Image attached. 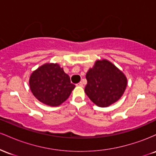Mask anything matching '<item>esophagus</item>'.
<instances>
[{
    "label": "esophagus",
    "mask_w": 156,
    "mask_h": 156,
    "mask_svg": "<svg viewBox=\"0 0 156 156\" xmlns=\"http://www.w3.org/2000/svg\"><path fill=\"white\" fill-rule=\"evenodd\" d=\"M77 85L78 86H79V87H83V82H79V83H78V84H77Z\"/></svg>",
    "instance_id": "esophagus-1"
}]
</instances>
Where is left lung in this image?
<instances>
[{"instance_id": "1", "label": "left lung", "mask_w": 156, "mask_h": 156, "mask_svg": "<svg viewBox=\"0 0 156 156\" xmlns=\"http://www.w3.org/2000/svg\"><path fill=\"white\" fill-rule=\"evenodd\" d=\"M87 95L100 107H107L117 101L127 86L125 75L107 60L97 61L86 75Z\"/></svg>"}]
</instances>
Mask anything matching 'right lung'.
Segmentation results:
<instances>
[{"mask_svg": "<svg viewBox=\"0 0 156 156\" xmlns=\"http://www.w3.org/2000/svg\"><path fill=\"white\" fill-rule=\"evenodd\" d=\"M30 89L39 101L58 106L69 98L76 87L70 78L57 64H45L31 74Z\"/></svg>", "mask_w": 156, "mask_h": 156, "instance_id": "1", "label": "right lung"}]
</instances>
